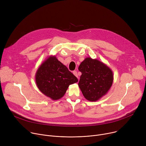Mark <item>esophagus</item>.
Here are the masks:
<instances>
[{
	"instance_id": "esophagus-1",
	"label": "esophagus",
	"mask_w": 146,
	"mask_h": 146,
	"mask_svg": "<svg viewBox=\"0 0 146 146\" xmlns=\"http://www.w3.org/2000/svg\"><path fill=\"white\" fill-rule=\"evenodd\" d=\"M73 74H74L75 76H76L77 78H78V74H77V71H76V70L73 71Z\"/></svg>"
}]
</instances>
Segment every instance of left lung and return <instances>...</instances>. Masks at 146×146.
I'll list each match as a JSON object with an SVG mask.
<instances>
[{
  "label": "left lung",
  "mask_w": 146,
  "mask_h": 146,
  "mask_svg": "<svg viewBox=\"0 0 146 146\" xmlns=\"http://www.w3.org/2000/svg\"><path fill=\"white\" fill-rule=\"evenodd\" d=\"M78 70L81 72L78 86L86 99L95 102L108 92L114 78L112 70L106 64L88 57L80 64Z\"/></svg>",
  "instance_id": "obj_1"
}]
</instances>
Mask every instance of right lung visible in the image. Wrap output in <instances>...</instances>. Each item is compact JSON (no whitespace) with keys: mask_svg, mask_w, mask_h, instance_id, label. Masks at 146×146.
I'll return each instance as SVG.
<instances>
[{"mask_svg":"<svg viewBox=\"0 0 146 146\" xmlns=\"http://www.w3.org/2000/svg\"><path fill=\"white\" fill-rule=\"evenodd\" d=\"M35 81L41 92L55 100L63 97L69 86L78 79L55 56L51 55L38 67Z\"/></svg>","mask_w":146,"mask_h":146,"instance_id":"obj_1","label":"right lung"}]
</instances>
